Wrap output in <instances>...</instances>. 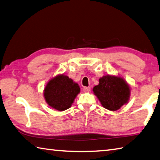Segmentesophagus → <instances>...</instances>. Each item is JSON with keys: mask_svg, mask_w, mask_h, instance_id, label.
<instances>
[{"mask_svg": "<svg viewBox=\"0 0 160 160\" xmlns=\"http://www.w3.org/2000/svg\"><path fill=\"white\" fill-rule=\"evenodd\" d=\"M83 92H85V93H87V92H89L91 91V88L90 87H83Z\"/></svg>", "mask_w": 160, "mask_h": 160, "instance_id": "1", "label": "esophagus"}]
</instances>
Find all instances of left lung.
I'll return each instance as SVG.
<instances>
[{"mask_svg":"<svg viewBox=\"0 0 160 160\" xmlns=\"http://www.w3.org/2000/svg\"><path fill=\"white\" fill-rule=\"evenodd\" d=\"M94 94L103 108L117 111L128 102L131 94L130 86L124 78L112 75L100 78L99 84L93 88Z\"/></svg>","mask_w":160,"mask_h":160,"instance_id":"1","label":"left lung"}]
</instances>
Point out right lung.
<instances>
[{
	"mask_svg": "<svg viewBox=\"0 0 160 160\" xmlns=\"http://www.w3.org/2000/svg\"><path fill=\"white\" fill-rule=\"evenodd\" d=\"M79 93L78 83L66 75L59 74L48 82L43 96L50 107L58 111H64L71 107Z\"/></svg>",
	"mask_w": 160,
	"mask_h": 160,
	"instance_id": "right-lung-1",
	"label": "right lung"
}]
</instances>
